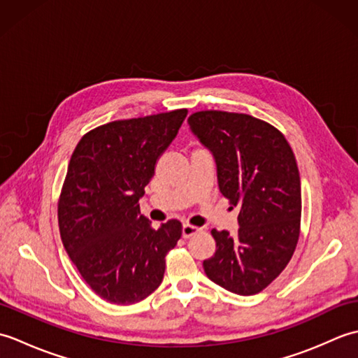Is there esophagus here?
I'll list each match as a JSON object with an SVG mask.
<instances>
[{
	"mask_svg": "<svg viewBox=\"0 0 358 358\" xmlns=\"http://www.w3.org/2000/svg\"><path fill=\"white\" fill-rule=\"evenodd\" d=\"M196 232H200V227H196V226H192V224H183V237L185 238H189V237H192V235H195Z\"/></svg>",
	"mask_w": 358,
	"mask_h": 358,
	"instance_id": "obj_1",
	"label": "esophagus"
}]
</instances>
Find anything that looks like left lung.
Masks as SVG:
<instances>
[{
	"label": "left lung",
	"instance_id": "left-lung-1",
	"mask_svg": "<svg viewBox=\"0 0 358 358\" xmlns=\"http://www.w3.org/2000/svg\"><path fill=\"white\" fill-rule=\"evenodd\" d=\"M187 121L215 157L220 191L240 209L235 237L210 231L217 250L204 260V272L234 294L262 292L291 262L300 237L294 152L277 127L248 113L200 110Z\"/></svg>",
	"mask_w": 358,
	"mask_h": 358
}]
</instances>
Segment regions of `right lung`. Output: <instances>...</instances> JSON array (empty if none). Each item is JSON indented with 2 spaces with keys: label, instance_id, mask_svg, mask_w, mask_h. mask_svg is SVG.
Segmentation results:
<instances>
[{
  "label": "right lung",
  "instance_id": "right-lung-1",
  "mask_svg": "<svg viewBox=\"0 0 358 358\" xmlns=\"http://www.w3.org/2000/svg\"><path fill=\"white\" fill-rule=\"evenodd\" d=\"M186 115L175 109L110 121L83 135L71 157L58 199L59 235L83 280L113 305L154 292L181 238L178 220L154 229L140 199Z\"/></svg>",
  "mask_w": 358,
  "mask_h": 358
}]
</instances>
